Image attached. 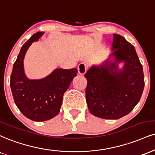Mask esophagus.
<instances>
[{
    "label": "esophagus",
    "instance_id": "1",
    "mask_svg": "<svg viewBox=\"0 0 155 155\" xmlns=\"http://www.w3.org/2000/svg\"><path fill=\"white\" fill-rule=\"evenodd\" d=\"M88 69V66L84 63H81L78 66V73L80 75H84Z\"/></svg>",
    "mask_w": 155,
    "mask_h": 155
}]
</instances>
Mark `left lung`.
Listing matches in <instances>:
<instances>
[{
  "instance_id": "8db88e82",
  "label": "left lung",
  "mask_w": 155,
  "mask_h": 155,
  "mask_svg": "<svg viewBox=\"0 0 155 155\" xmlns=\"http://www.w3.org/2000/svg\"><path fill=\"white\" fill-rule=\"evenodd\" d=\"M110 56L102 66H92L84 74L87 79L86 100L92 115L103 119H118L134 109L140 100L144 87L142 65L134 45L124 37L113 34ZM124 61L119 71L117 63Z\"/></svg>"
}]
</instances>
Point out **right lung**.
Masks as SVG:
<instances>
[{"label": "right lung", "mask_w": 155, "mask_h": 155, "mask_svg": "<svg viewBox=\"0 0 155 155\" xmlns=\"http://www.w3.org/2000/svg\"><path fill=\"white\" fill-rule=\"evenodd\" d=\"M44 34L39 31L23 45L15 61L11 75V89L15 104L24 116L31 120L45 121L58 114L63 96L77 74L76 68H58L47 77L30 80L24 72L26 52L35 41Z\"/></svg>", "instance_id": "right-lung-1"}]
</instances>
